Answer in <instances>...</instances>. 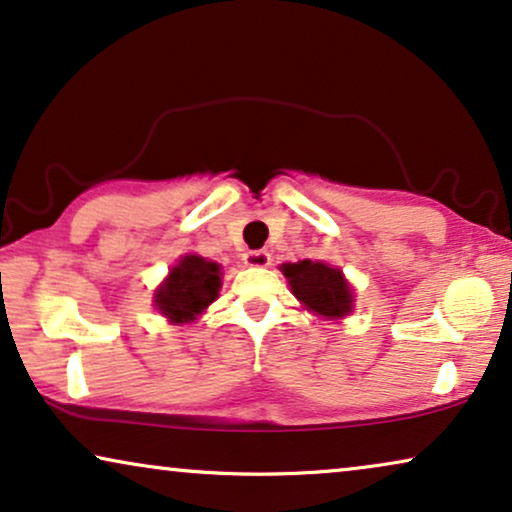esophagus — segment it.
Here are the masks:
<instances>
[{"label": "esophagus", "instance_id": "34e87169", "mask_svg": "<svg viewBox=\"0 0 512 512\" xmlns=\"http://www.w3.org/2000/svg\"><path fill=\"white\" fill-rule=\"evenodd\" d=\"M245 264H248V267H269L271 255L267 250H252L245 255Z\"/></svg>", "mask_w": 512, "mask_h": 512}]
</instances>
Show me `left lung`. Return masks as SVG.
I'll list each match as a JSON object with an SVG mask.
<instances>
[{"mask_svg": "<svg viewBox=\"0 0 512 512\" xmlns=\"http://www.w3.org/2000/svg\"><path fill=\"white\" fill-rule=\"evenodd\" d=\"M283 276L288 278L292 295L306 311L323 318H344L353 311V290L344 274L325 262L302 260L283 264Z\"/></svg>", "mask_w": 512, "mask_h": 512, "instance_id": "obj_1", "label": "left lung"}]
</instances>
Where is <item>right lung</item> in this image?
<instances>
[{"label":"right lung","mask_w":512,"mask_h":512,"mask_svg":"<svg viewBox=\"0 0 512 512\" xmlns=\"http://www.w3.org/2000/svg\"><path fill=\"white\" fill-rule=\"evenodd\" d=\"M222 267L199 255H185L154 292V306L170 323H192L222 288Z\"/></svg>","instance_id":"right-lung-1"}]
</instances>
